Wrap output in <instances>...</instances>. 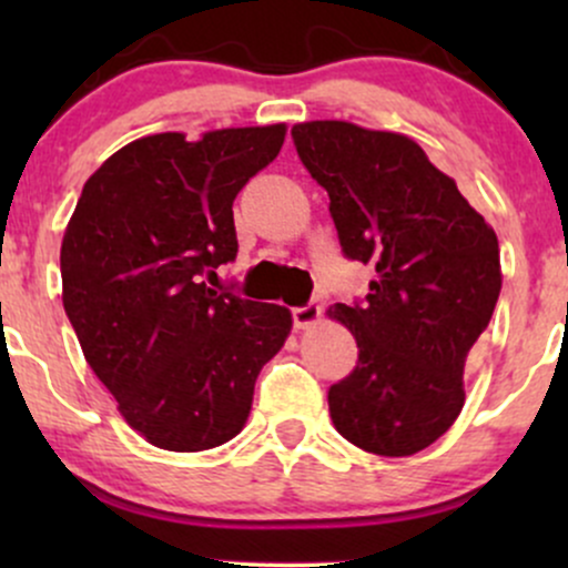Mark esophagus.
I'll return each mask as SVG.
<instances>
[{"mask_svg": "<svg viewBox=\"0 0 568 568\" xmlns=\"http://www.w3.org/2000/svg\"><path fill=\"white\" fill-rule=\"evenodd\" d=\"M321 312H323V306L317 302H310L304 306H293L291 310L293 325H296V328H310V325H315L317 321H321Z\"/></svg>", "mask_w": 568, "mask_h": 568, "instance_id": "esophagus-1", "label": "esophagus"}]
</instances>
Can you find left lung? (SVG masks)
<instances>
[{
  "label": "left lung",
  "instance_id": "8db88e82",
  "mask_svg": "<svg viewBox=\"0 0 568 568\" xmlns=\"http://www.w3.org/2000/svg\"><path fill=\"white\" fill-rule=\"evenodd\" d=\"M291 139L328 192L342 253L376 272L366 298L328 310L357 342L355 371L328 389L331 419L363 452L410 456L465 406L501 291L497 234L406 135L325 120Z\"/></svg>",
  "mask_w": 568,
  "mask_h": 568
}]
</instances>
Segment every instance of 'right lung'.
<instances>
[{
    "label": "right lung",
    "mask_w": 568,
    "mask_h": 568,
    "mask_svg": "<svg viewBox=\"0 0 568 568\" xmlns=\"http://www.w3.org/2000/svg\"><path fill=\"white\" fill-rule=\"evenodd\" d=\"M283 141L285 125L146 135L77 200L61 245L63 310L84 361L152 446L232 440L291 334L285 306L205 283L237 256L234 197Z\"/></svg>",
    "instance_id": "1"
}]
</instances>
